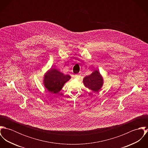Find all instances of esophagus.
<instances>
[{
  "mask_svg": "<svg viewBox=\"0 0 148 148\" xmlns=\"http://www.w3.org/2000/svg\"><path fill=\"white\" fill-rule=\"evenodd\" d=\"M80 77V75H78V74H77V75H75V77H76V78H79V77Z\"/></svg>",
  "mask_w": 148,
  "mask_h": 148,
  "instance_id": "obj_1",
  "label": "esophagus"
}]
</instances>
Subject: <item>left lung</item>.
Instances as JSON below:
<instances>
[{"label": "left lung", "instance_id": "left-lung-1", "mask_svg": "<svg viewBox=\"0 0 148 148\" xmlns=\"http://www.w3.org/2000/svg\"><path fill=\"white\" fill-rule=\"evenodd\" d=\"M104 83L103 78L97 70L94 71L91 75L85 76L83 79L85 86L93 92H98Z\"/></svg>", "mask_w": 148, "mask_h": 148}]
</instances>
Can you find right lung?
<instances>
[{
  "label": "right lung",
  "instance_id": "1",
  "mask_svg": "<svg viewBox=\"0 0 148 148\" xmlns=\"http://www.w3.org/2000/svg\"><path fill=\"white\" fill-rule=\"evenodd\" d=\"M70 79L69 75H64L58 70L52 68L45 74L43 83L48 91L53 93H57L61 90L64 84Z\"/></svg>",
  "mask_w": 148,
  "mask_h": 148
}]
</instances>
